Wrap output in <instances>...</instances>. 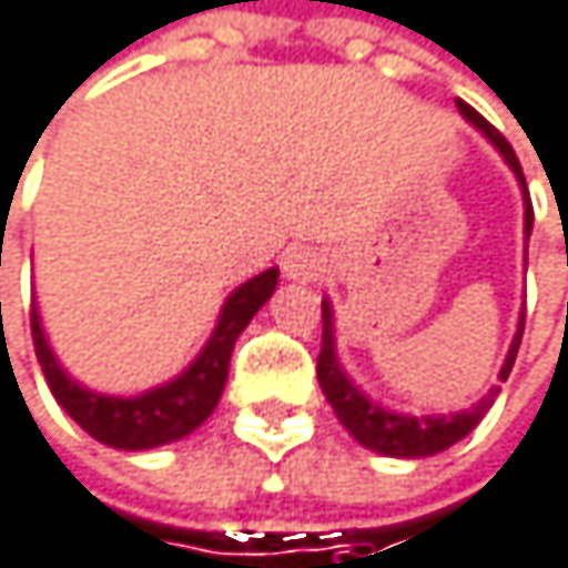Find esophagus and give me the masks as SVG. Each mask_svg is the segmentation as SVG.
Masks as SVG:
<instances>
[{"label": "esophagus", "mask_w": 568, "mask_h": 568, "mask_svg": "<svg viewBox=\"0 0 568 568\" xmlns=\"http://www.w3.org/2000/svg\"><path fill=\"white\" fill-rule=\"evenodd\" d=\"M284 271H287L291 277L314 281V277L321 274V261H317V254H311V251H294V254L287 257Z\"/></svg>", "instance_id": "34e87169"}]
</instances>
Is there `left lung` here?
Listing matches in <instances>:
<instances>
[{"label":"left lung","instance_id":"left-lung-1","mask_svg":"<svg viewBox=\"0 0 568 568\" xmlns=\"http://www.w3.org/2000/svg\"><path fill=\"white\" fill-rule=\"evenodd\" d=\"M456 109L503 151V158L509 161V168L516 171L523 191H526V178H523V168H519V158L513 151V144L506 142L473 105L466 102H456ZM532 231V204H529V191H526V237ZM523 324H526V314L519 321V331H516V341L506 354V364L499 371V381L509 377L513 364H516V354H519V341H523ZM317 381H321V390L324 397L331 400L334 414L341 417V424L354 433V439H361L364 446L384 453V456H433L446 446H453L456 439H463L473 426L486 417V410L493 407L499 387H493L476 407L463 410V414H449V417H407V414H394V410H384L381 404H374L371 397H364L351 381L347 374L341 371L337 364V354H334V331H331V307L324 301V337H321V354H317Z\"/></svg>","mask_w":568,"mask_h":568}]
</instances>
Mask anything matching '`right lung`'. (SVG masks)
Instances as JSON below:
<instances>
[{"label":"right lung","instance_id":"1","mask_svg":"<svg viewBox=\"0 0 568 568\" xmlns=\"http://www.w3.org/2000/svg\"><path fill=\"white\" fill-rule=\"evenodd\" d=\"M274 287H277V267L241 284L227 297L221 321H217L207 347L201 351V357L178 381H171L158 390H148L142 397H129V400L99 397V394H89L85 387H79L75 381H69L62 374V367L55 364V357L45 344L39 314L32 307L29 327H32L36 357L42 364V374H45L55 400L89 436H95L99 443H109L115 449H151V446L187 436L194 426H201L214 414L224 381H227L234 341L251 324V317L261 311V304L274 294Z\"/></svg>","mask_w":568,"mask_h":568}]
</instances>
